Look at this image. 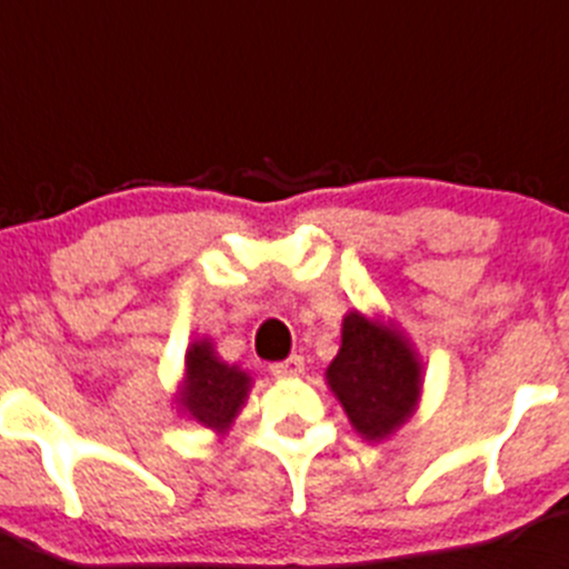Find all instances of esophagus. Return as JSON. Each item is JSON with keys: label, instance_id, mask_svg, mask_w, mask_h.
<instances>
[{"label": "esophagus", "instance_id": "esophagus-1", "mask_svg": "<svg viewBox=\"0 0 569 569\" xmlns=\"http://www.w3.org/2000/svg\"><path fill=\"white\" fill-rule=\"evenodd\" d=\"M302 370H305V362H302L300 355H291L289 360L269 365V373L278 376V379H295V376H300Z\"/></svg>", "mask_w": 569, "mask_h": 569}]
</instances>
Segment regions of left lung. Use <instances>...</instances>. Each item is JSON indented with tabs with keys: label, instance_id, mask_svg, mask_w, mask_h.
<instances>
[{
	"label": "left lung",
	"instance_id": "1",
	"mask_svg": "<svg viewBox=\"0 0 569 569\" xmlns=\"http://www.w3.org/2000/svg\"><path fill=\"white\" fill-rule=\"evenodd\" d=\"M327 381L351 426L373 441L403 426L422 387L420 362L403 335L357 310L343 319V343L327 368Z\"/></svg>",
	"mask_w": 569,
	"mask_h": 569
}]
</instances>
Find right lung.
<instances>
[{"label": "right lung", "mask_w": 569, "mask_h": 569, "mask_svg": "<svg viewBox=\"0 0 569 569\" xmlns=\"http://www.w3.org/2000/svg\"><path fill=\"white\" fill-rule=\"evenodd\" d=\"M250 390V376L214 357L209 340H196L184 355V385L179 390V409L201 426L223 433L237 417Z\"/></svg>", "instance_id": "obj_1"}]
</instances>
